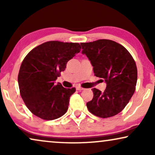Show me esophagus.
I'll use <instances>...</instances> for the list:
<instances>
[{
    "mask_svg": "<svg viewBox=\"0 0 155 155\" xmlns=\"http://www.w3.org/2000/svg\"><path fill=\"white\" fill-rule=\"evenodd\" d=\"M76 90H79V91H82V90H84V89L83 87H80V86H78V87H76Z\"/></svg>",
    "mask_w": 155,
    "mask_h": 155,
    "instance_id": "esophagus-1",
    "label": "esophagus"
}]
</instances>
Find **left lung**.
Instances as JSON below:
<instances>
[{"mask_svg": "<svg viewBox=\"0 0 155 155\" xmlns=\"http://www.w3.org/2000/svg\"><path fill=\"white\" fill-rule=\"evenodd\" d=\"M93 66L94 75L107 83L104 92L92 89L94 97L87 103L90 112L101 118L120 113L134 94L137 83L136 64L124 46L109 39L80 43Z\"/></svg>", "mask_w": 155, "mask_h": 155, "instance_id": "left-lung-1", "label": "left lung"}]
</instances>
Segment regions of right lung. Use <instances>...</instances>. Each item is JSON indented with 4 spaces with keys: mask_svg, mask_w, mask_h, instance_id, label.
<instances>
[{
    "mask_svg": "<svg viewBox=\"0 0 155 155\" xmlns=\"http://www.w3.org/2000/svg\"><path fill=\"white\" fill-rule=\"evenodd\" d=\"M78 43L51 41L33 48L27 55L18 74L20 95L33 114L44 120H54L66 113L75 88L56 84L68 61L80 51Z\"/></svg>",
    "mask_w": 155,
    "mask_h": 155,
    "instance_id": "1",
    "label": "right lung"
}]
</instances>
